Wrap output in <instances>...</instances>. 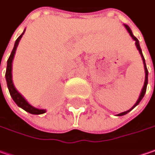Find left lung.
<instances>
[{"instance_id":"1","label":"left lung","mask_w":155,"mask_h":155,"mask_svg":"<svg viewBox=\"0 0 155 155\" xmlns=\"http://www.w3.org/2000/svg\"><path fill=\"white\" fill-rule=\"evenodd\" d=\"M125 28H126V29L127 30V32L129 33V35H130V36L133 38V40L135 41V45H136V48H137V49L140 52V56L142 58V61H143V64H144V69H145V81H144V86H143V87H142V89H141V92H140V96H139V99L137 100V101H136V103L134 105L133 107H132L131 108L129 109V110H127V111H125L122 112V113H120V114H118L117 115L118 116H122V115H125V114H127L128 112H130L132 109H134L137 105L140 102V101L142 100V98L144 97L145 94H146V90H147V81H148V71H147V66H146V62H145V59L144 56H143V54H142V51H141V48H140V43H139V41L137 38L135 37L134 35H133V33H132V30L130 29V28L127 26V25H126L124 24Z\"/></svg>"}]
</instances>
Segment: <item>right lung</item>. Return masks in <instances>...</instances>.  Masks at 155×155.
Wrapping results in <instances>:
<instances>
[{
  "mask_svg": "<svg viewBox=\"0 0 155 155\" xmlns=\"http://www.w3.org/2000/svg\"><path fill=\"white\" fill-rule=\"evenodd\" d=\"M25 33V30L23 31V33L17 38V40L15 41V43L14 46V48L11 52V54L8 60V62H7V70H6V74H5V77H6V81H7V85H8V91L10 93V95L12 99L14 100V101L16 103L18 107H21L22 109H24L26 112L32 114H42L44 113H46L45 109H40V108H36L35 107H33L32 105H30L27 101L26 99L17 91L15 88V87L14 86L13 83V79H12V63H13V60L15 57V51H16L17 47H18V44L20 42L21 39L22 37V35Z\"/></svg>",
  "mask_w": 155,
  "mask_h": 155,
  "instance_id": "add662e5",
  "label": "right lung"
}]
</instances>
